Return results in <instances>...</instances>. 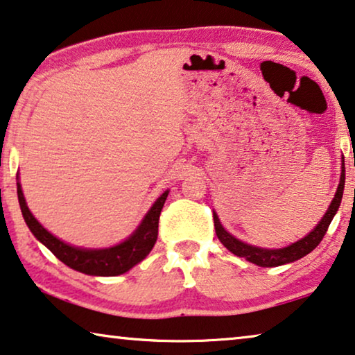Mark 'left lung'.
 <instances>
[{
    "label": "left lung",
    "instance_id": "obj_1",
    "mask_svg": "<svg viewBox=\"0 0 355 355\" xmlns=\"http://www.w3.org/2000/svg\"><path fill=\"white\" fill-rule=\"evenodd\" d=\"M345 180H346V172H345V161H343L340 184H338L335 198H333L329 210H327V214L324 215V218L319 221V225H317L308 236H304L303 239H300L298 242H293L292 245L284 247V248H261V247L245 244V242H242L239 239H236L234 236H231L230 232L221 226L216 214H214L216 237H218L221 244L228 248L231 253H234V255L241 258H245L247 261L257 264V266L274 268V266H280V264H287V263L300 260V258H303L308 255V253L313 252L314 248L320 244V241L324 239L333 216H335L338 209H340L343 191H345Z\"/></svg>",
    "mask_w": 355,
    "mask_h": 355
}]
</instances>
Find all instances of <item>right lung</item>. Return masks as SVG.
I'll return each instance as SVG.
<instances>
[{
	"instance_id": "obj_1",
	"label": "right lung",
	"mask_w": 355,
	"mask_h": 355,
	"mask_svg": "<svg viewBox=\"0 0 355 355\" xmlns=\"http://www.w3.org/2000/svg\"><path fill=\"white\" fill-rule=\"evenodd\" d=\"M19 180V177H17ZM168 191H164L161 198L153 204L148 210L145 218L141 220L139 228L135 230L129 239L110 248H79L68 245L65 242L52 236L46 228H42L40 221L35 218L33 214L26 207L22 187L17 182V196L20 210H22L24 220L33 236L41 244H44L62 263L70 266L75 271L89 274V276H119L134 268L137 263L145 260V257L151 252L157 239V226H159V215L166 202Z\"/></svg>"
}]
</instances>
